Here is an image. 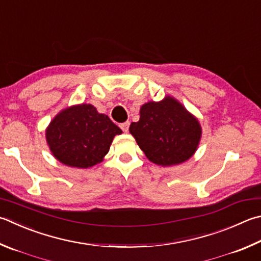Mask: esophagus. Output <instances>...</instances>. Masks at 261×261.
Returning <instances> with one entry per match:
<instances>
[{
	"label": "esophagus",
	"mask_w": 261,
	"mask_h": 261,
	"mask_svg": "<svg viewBox=\"0 0 261 261\" xmlns=\"http://www.w3.org/2000/svg\"><path fill=\"white\" fill-rule=\"evenodd\" d=\"M120 126H121V129L123 130V132H127V131H129L130 122H124V123H121Z\"/></svg>",
	"instance_id": "1"
}]
</instances>
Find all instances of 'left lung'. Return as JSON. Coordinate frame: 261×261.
<instances>
[{
  "label": "left lung",
  "instance_id": "8db88e82",
  "mask_svg": "<svg viewBox=\"0 0 261 261\" xmlns=\"http://www.w3.org/2000/svg\"><path fill=\"white\" fill-rule=\"evenodd\" d=\"M129 131L146 158L162 167L186 162L195 154L202 137L197 118L171 96L144 103L139 121L131 123Z\"/></svg>",
  "mask_w": 261,
  "mask_h": 261
}]
</instances>
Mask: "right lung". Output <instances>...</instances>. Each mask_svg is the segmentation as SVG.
<instances>
[{"instance_id": "add662e5", "label": "right lung", "mask_w": 261, "mask_h": 261, "mask_svg": "<svg viewBox=\"0 0 261 261\" xmlns=\"http://www.w3.org/2000/svg\"><path fill=\"white\" fill-rule=\"evenodd\" d=\"M122 130L91 103H80L57 114L45 130L52 155L67 167L88 169L102 162Z\"/></svg>"}]
</instances>
